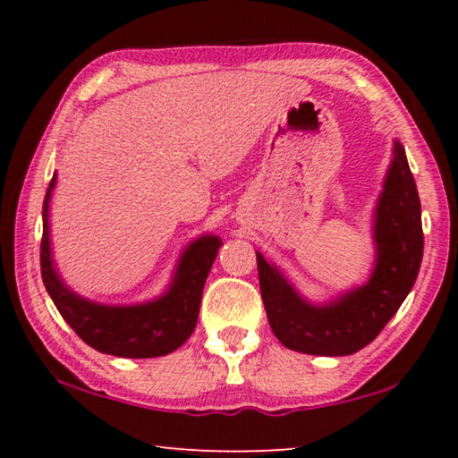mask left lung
I'll use <instances>...</instances> for the list:
<instances>
[{
  "label": "left lung",
  "instance_id": "1",
  "mask_svg": "<svg viewBox=\"0 0 458 458\" xmlns=\"http://www.w3.org/2000/svg\"><path fill=\"white\" fill-rule=\"evenodd\" d=\"M371 232L376 259L369 278L327 303L307 301L276 265L257 252L262 303L270 329L284 347L329 358L352 355L377 337L412 291L424 250L420 198L398 139Z\"/></svg>",
  "mask_w": 458,
  "mask_h": 458
}]
</instances>
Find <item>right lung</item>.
Here are the masks:
<instances>
[{
	"instance_id": "right-lung-1",
	"label": "right lung",
	"mask_w": 458,
	"mask_h": 458,
	"mask_svg": "<svg viewBox=\"0 0 458 458\" xmlns=\"http://www.w3.org/2000/svg\"><path fill=\"white\" fill-rule=\"evenodd\" d=\"M56 180L54 174L44 198L40 265L46 291L64 321L84 344L117 358H159L182 347L196 329L201 291L222 240L214 234L191 240L177 260L172 283L159 297L135 305L89 301L64 283L52 259L50 199Z\"/></svg>"
}]
</instances>
